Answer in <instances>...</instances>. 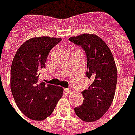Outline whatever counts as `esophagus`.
<instances>
[{
  "label": "esophagus",
  "mask_w": 135,
  "mask_h": 135,
  "mask_svg": "<svg viewBox=\"0 0 135 135\" xmlns=\"http://www.w3.org/2000/svg\"><path fill=\"white\" fill-rule=\"evenodd\" d=\"M64 91H65V92L66 93V94H69L70 92H71V90L69 89V88H66V89H64Z\"/></svg>",
  "instance_id": "34e87169"
}]
</instances>
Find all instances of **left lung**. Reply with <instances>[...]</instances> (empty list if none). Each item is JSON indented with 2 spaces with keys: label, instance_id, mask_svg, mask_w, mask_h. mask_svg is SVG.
I'll return each instance as SVG.
<instances>
[{
  "label": "left lung",
  "instance_id": "8db88e82",
  "mask_svg": "<svg viewBox=\"0 0 135 135\" xmlns=\"http://www.w3.org/2000/svg\"><path fill=\"white\" fill-rule=\"evenodd\" d=\"M69 40L80 45L87 55V76L91 84L82 94V105L74 109L83 121L99 120L109 109L114 98L117 69L113 54L105 42L95 34L84 33Z\"/></svg>",
  "mask_w": 135,
  "mask_h": 135
}]
</instances>
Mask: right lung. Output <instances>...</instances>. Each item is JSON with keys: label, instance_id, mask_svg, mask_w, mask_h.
Masks as SVG:
<instances>
[{"label": "right lung", "instance_id": "1", "mask_svg": "<svg viewBox=\"0 0 135 135\" xmlns=\"http://www.w3.org/2000/svg\"><path fill=\"white\" fill-rule=\"evenodd\" d=\"M61 38L33 37L18 49L11 67V91L22 113L33 120H44L54 111L63 88L46 84L39 79L40 72L52 47Z\"/></svg>", "mask_w": 135, "mask_h": 135}]
</instances>
